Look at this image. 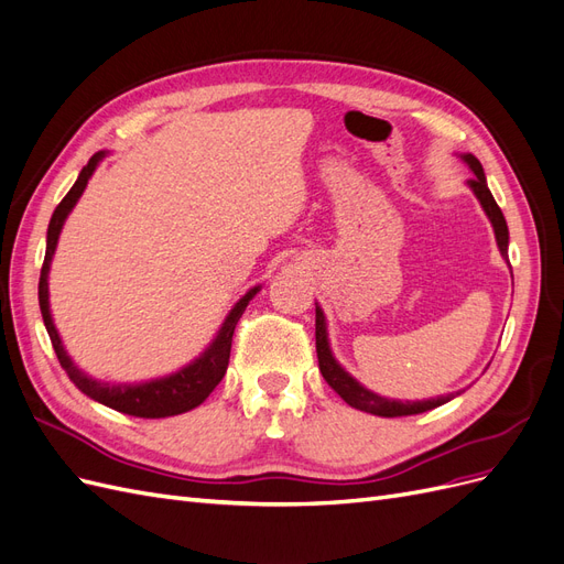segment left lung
I'll return each mask as SVG.
<instances>
[{
	"mask_svg": "<svg viewBox=\"0 0 564 564\" xmlns=\"http://www.w3.org/2000/svg\"><path fill=\"white\" fill-rule=\"evenodd\" d=\"M468 164V169L473 172V178L468 181V187L473 191V195L477 197V202L482 204V209L489 218V224L494 228V235H497V245L503 259L508 261V226H506V218L499 209L497 199L491 197L489 193V185L485 178V169L475 155L470 152H464V155H458ZM510 265V263H508ZM315 346H317V360H319V371L324 381H327L340 398H344L350 406L360 409V412L373 414V416H386V419H395V416H412V414H423L429 412V409H435L440 404H445L449 400H454L458 392H449V395H440V398H431V400H416V402H409V400H390V398H381L377 392H371L369 388H365L360 381L338 365V360L332 352L329 346V332H327V317H324V311L315 303Z\"/></svg>",
	"mask_w": 564,
	"mask_h": 564,
	"instance_id": "8db88e82",
	"label": "left lung"
}]
</instances>
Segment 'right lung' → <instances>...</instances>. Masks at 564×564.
I'll return each instance as SVG.
<instances>
[{
	"label": "right lung",
	"instance_id": "add662e5",
	"mask_svg": "<svg viewBox=\"0 0 564 564\" xmlns=\"http://www.w3.org/2000/svg\"><path fill=\"white\" fill-rule=\"evenodd\" d=\"M104 158H108L106 150L96 152V155L89 160V164L79 172L75 185L70 187V193L63 197L54 216H51V220H48L46 256H44V265H42V275H40V311H42L44 327L48 332L51 344H54L61 367L87 398L106 404L110 409H117V412H122V414L141 416V419H164V416H176L183 412H191V409L199 406L204 400H207L209 392L220 383V379L226 377L235 324L240 322L249 301L261 292V284L251 286L249 292L232 305V311L226 315L224 324H220V329L216 332L212 344L204 348V352L199 357H195L191 365H185L178 371L169 373V377L150 379V381H141V383H110V381H98V379L89 377V373H84L73 362V357L67 355L63 340H61V334L54 324V317H51L48 270H51V259H54L56 247H58V237L65 226V218L70 216V212L75 209V204L79 202L84 187H87L89 178L96 172V166L104 162Z\"/></svg>",
	"mask_w": 564,
	"mask_h": 564
}]
</instances>
